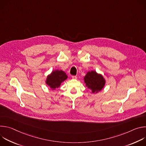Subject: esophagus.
Listing matches in <instances>:
<instances>
[{
    "label": "esophagus",
    "instance_id": "34e87169",
    "mask_svg": "<svg viewBox=\"0 0 146 146\" xmlns=\"http://www.w3.org/2000/svg\"><path fill=\"white\" fill-rule=\"evenodd\" d=\"M72 77L73 79H77V76H72Z\"/></svg>",
    "mask_w": 146,
    "mask_h": 146
}]
</instances>
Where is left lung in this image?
Wrapping results in <instances>:
<instances>
[{
	"mask_svg": "<svg viewBox=\"0 0 146 146\" xmlns=\"http://www.w3.org/2000/svg\"><path fill=\"white\" fill-rule=\"evenodd\" d=\"M84 80L86 87L91 90L93 94L100 91L106 83L105 79L103 76L94 70L88 72L84 77Z\"/></svg>",
	"mask_w": 146,
	"mask_h": 146,
	"instance_id": "left-lung-1",
	"label": "left lung"
}]
</instances>
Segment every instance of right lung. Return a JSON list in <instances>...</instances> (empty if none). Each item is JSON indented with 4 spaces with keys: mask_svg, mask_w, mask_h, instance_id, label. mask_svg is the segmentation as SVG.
Masks as SVG:
<instances>
[{
    "mask_svg": "<svg viewBox=\"0 0 146 146\" xmlns=\"http://www.w3.org/2000/svg\"><path fill=\"white\" fill-rule=\"evenodd\" d=\"M68 78V76L62 70H56L47 77L46 82L52 90H55L60 87L61 83Z\"/></svg>",
    "mask_w": 146,
    "mask_h": 146,
    "instance_id": "1",
    "label": "right lung"
}]
</instances>
